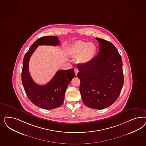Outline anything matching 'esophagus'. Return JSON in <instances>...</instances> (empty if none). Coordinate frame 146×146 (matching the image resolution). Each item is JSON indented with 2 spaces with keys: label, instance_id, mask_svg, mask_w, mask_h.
I'll return each instance as SVG.
<instances>
[{
  "label": "esophagus",
  "instance_id": "esophagus-1",
  "mask_svg": "<svg viewBox=\"0 0 146 146\" xmlns=\"http://www.w3.org/2000/svg\"><path fill=\"white\" fill-rule=\"evenodd\" d=\"M74 71H75V74L76 76L77 75V74H78V70L75 68Z\"/></svg>",
  "mask_w": 146,
  "mask_h": 146
}]
</instances>
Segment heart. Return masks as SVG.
Instances as JSON below:
<instances>
[{"label": "heart", "instance_id": "obj_1", "mask_svg": "<svg viewBox=\"0 0 146 146\" xmlns=\"http://www.w3.org/2000/svg\"><path fill=\"white\" fill-rule=\"evenodd\" d=\"M97 52V47L93 43L77 41L71 46L69 54L71 56L77 57V61L82 64L92 61Z\"/></svg>", "mask_w": 146, "mask_h": 146}]
</instances>
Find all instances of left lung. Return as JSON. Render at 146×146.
I'll return each mask as SVG.
<instances>
[{"mask_svg":"<svg viewBox=\"0 0 146 146\" xmlns=\"http://www.w3.org/2000/svg\"><path fill=\"white\" fill-rule=\"evenodd\" d=\"M98 54L88 64H78L83 102L90 108L101 110L113 104L123 84L121 57L112 43L96 38Z\"/></svg>","mask_w":146,"mask_h":146,"instance_id":"8db88e82","label":"left lung"}]
</instances>
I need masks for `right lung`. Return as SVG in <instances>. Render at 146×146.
<instances>
[{
  "mask_svg": "<svg viewBox=\"0 0 146 146\" xmlns=\"http://www.w3.org/2000/svg\"><path fill=\"white\" fill-rule=\"evenodd\" d=\"M58 37L46 36L39 38L33 43L24 56L21 80L29 99L40 108L52 110L60 107L64 102L66 89L71 80L75 77L74 68L58 70L52 80L44 85H39L33 81L29 72V61L38 46H58Z\"/></svg>",
  "mask_w": 146,
  "mask_h": 146,
  "instance_id": "obj_1",
  "label": "right lung"
}]
</instances>
